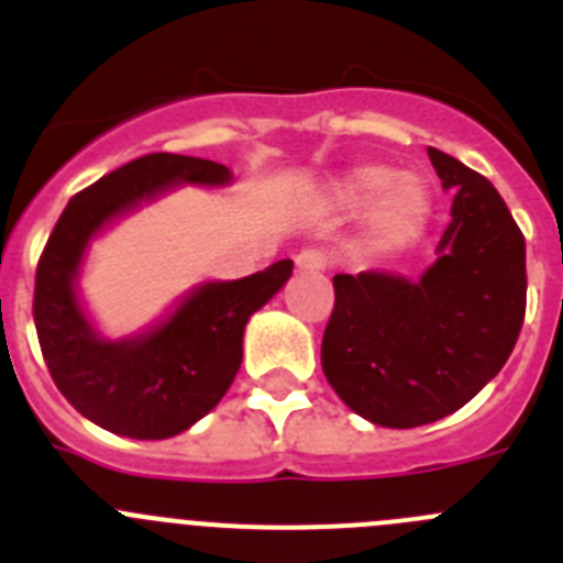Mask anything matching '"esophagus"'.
<instances>
[{"label": "esophagus", "mask_w": 563, "mask_h": 563, "mask_svg": "<svg viewBox=\"0 0 563 563\" xmlns=\"http://www.w3.org/2000/svg\"><path fill=\"white\" fill-rule=\"evenodd\" d=\"M327 253L321 251H301L296 256V271L298 273H324L327 271Z\"/></svg>", "instance_id": "34e87169"}]
</instances>
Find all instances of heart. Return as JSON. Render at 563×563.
Listing matches in <instances>:
<instances>
[{
    "mask_svg": "<svg viewBox=\"0 0 563 563\" xmlns=\"http://www.w3.org/2000/svg\"><path fill=\"white\" fill-rule=\"evenodd\" d=\"M332 211L363 217V239L372 251L391 253L415 245L431 220V194L420 177L397 174L380 163L355 166L332 183L327 194Z\"/></svg>",
    "mask_w": 563,
    "mask_h": 563,
    "instance_id": "b5f03b06",
    "label": "heart"
}]
</instances>
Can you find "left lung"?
I'll return each mask as SVG.
<instances>
[{"instance_id":"obj_1","label":"left lung","mask_w":563,"mask_h":563,"mask_svg":"<svg viewBox=\"0 0 563 563\" xmlns=\"http://www.w3.org/2000/svg\"><path fill=\"white\" fill-rule=\"evenodd\" d=\"M454 194L437 262L417 278L338 273L321 369L363 420L415 429L462 409L510 357L525 321V236L482 174L429 148Z\"/></svg>"}]
</instances>
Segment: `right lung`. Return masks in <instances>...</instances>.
I'll list each match as a JSON object with an SVG mask.
<instances>
[{
  "label": "right lung",
  "instance_id": "right-lung-1",
  "mask_svg": "<svg viewBox=\"0 0 563 563\" xmlns=\"http://www.w3.org/2000/svg\"><path fill=\"white\" fill-rule=\"evenodd\" d=\"M231 180L222 163L146 154L76 194L49 233L33 296L42 355L69 406L112 434L166 440L202 420L236 377L247 318L287 285L292 262L282 258L233 282H202L154 324L109 338L78 290L89 247L174 188H225Z\"/></svg>",
  "mask_w": 563,
  "mask_h": 563
}]
</instances>
